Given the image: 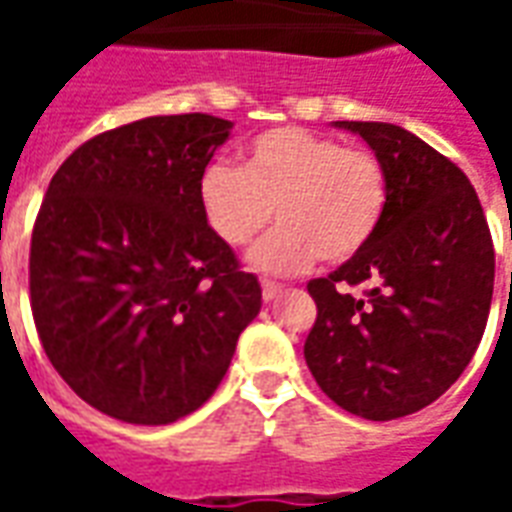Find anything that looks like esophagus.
Here are the masks:
<instances>
[{
	"label": "esophagus",
	"mask_w": 512,
	"mask_h": 512,
	"mask_svg": "<svg viewBox=\"0 0 512 512\" xmlns=\"http://www.w3.org/2000/svg\"><path fill=\"white\" fill-rule=\"evenodd\" d=\"M260 288H263V299L271 301V299H277L282 285H279V282H271V279H263V282H260Z\"/></svg>",
	"instance_id": "34e87169"
}]
</instances>
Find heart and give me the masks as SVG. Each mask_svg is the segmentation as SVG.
<instances>
[{
    "label": "heart",
    "instance_id": "b5f03b06",
    "mask_svg": "<svg viewBox=\"0 0 512 512\" xmlns=\"http://www.w3.org/2000/svg\"><path fill=\"white\" fill-rule=\"evenodd\" d=\"M200 205L216 238L233 249L263 233L277 208L282 227L249 260L260 271L293 274L315 257L345 263L370 244L386 208V178L365 147L282 126L252 139L241 167H205Z\"/></svg>",
    "mask_w": 512,
    "mask_h": 512
}]
</instances>
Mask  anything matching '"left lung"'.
Here are the masks:
<instances>
[{"mask_svg":"<svg viewBox=\"0 0 512 512\" xmlns=\"http://www.w3.org/2000/svg\"><path fill=\"white\" fill-rule=\"evenodd\" d=\"M384 167L386 208L370 244L307 290L318 318L304 359L326 395L386 422L430 406L472 362L494 296V244L469 178L392 123L337 120ZM367 284L362 297L348 287Z\"/></svg>","mask_w":512,"mask_h":512,"instance_id":"left-lung-1","label":"left lung"}]
</instances>
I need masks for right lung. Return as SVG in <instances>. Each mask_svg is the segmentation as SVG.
I'll return each mask as SVG.
<instances>
[{
    "mask_svg": "<svg viewBox=\"0 0 512 512\" xmlns=\"http://www.w3.org/2000/svg\"><path fill=\"white\" fill-rule=\"evenodd\" d=\"M233 123L145 117L62 161L29 246L43 351L84 403L131 425H169L222 384L260 312L255 274L213 233L200 178Z\"/></svg>",
    "mask_w": 512,
    "mask_h": 512,
    "instance_id": "1",
    "label": "right lung"
}]
</instances>
